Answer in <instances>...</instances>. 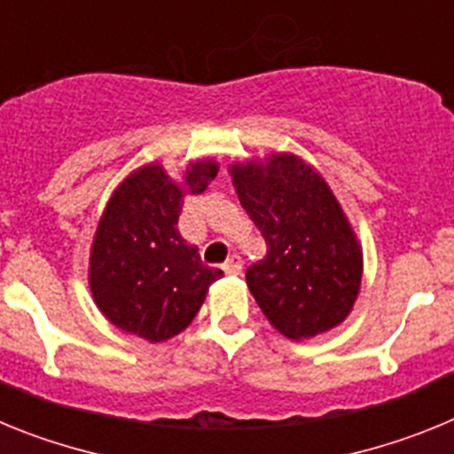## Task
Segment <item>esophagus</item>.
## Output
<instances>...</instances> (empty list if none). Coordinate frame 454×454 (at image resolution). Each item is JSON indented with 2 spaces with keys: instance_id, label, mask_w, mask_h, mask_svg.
I'll return each instance as SVG.
<instances>
[{
  "instance_id": "34e87169",
  "label": "esophagus",
  "mask_w": 454,
  "mask_h": 454,
  "mask_svg": "<svg viewBox=\"0 0 454 454\" xmlns=\"http://www.w3.org/2000/svg\"><path fill=\"white\" fill-rule=\"evenodd\" d=\"M223 270L227 272V275H239L240 270H243V262H240L239 254H231L227 262L223 263Z\"/></svg>"
}]
</instances>
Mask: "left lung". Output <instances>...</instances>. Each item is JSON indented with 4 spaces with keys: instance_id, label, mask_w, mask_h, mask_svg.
<instances>
[{
    "instance_id": "1",
    "label": "left lung",
    "mask_w": 454,
    "mask_h": 454,
    "mask_svg": "<svg viewBox=\"0 0 454 454\" xmlns=\"http://www.w3.org/2000/svg\"><path fill=\"white\" fill-rule=\"evenodd\" d=\"M240 207L268 252L246 272L263 316L288 339L340 325L362 286V247L339 200L295 154L230 166Z\"/></svg>"
}]
</instances>
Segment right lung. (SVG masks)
I'll return each instance as SVG.
<instances>
[{
    "instance_id": "1",
    "label": "right lung",
    "mask_w": 454,
    "mask_h": 454,
    "mask_svg": "<svg viewBox=\"0 0 454 454\" xmlns=\"http://www.w3.org/2000/svg\"><path fill=\"white\" fill-rule=\"evenodd\" d=\"M218 163H188L184 184L159 163L138 168L114 191L90 247L92 300L122 332L159 343L198 316L208 286L223 277L204 266L177 230L184 195L207 191Z\"/></svg>"
}]
</instances>
